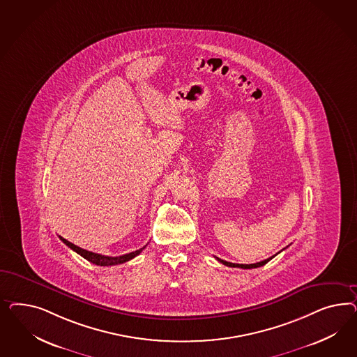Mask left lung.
Wrapping results in <instances>:
<instances>
[{
    "label": "left lung",
    "instance_id": "left-lung-1",
    "mask_svg": "<svg viewBox=\"0 0 357 357\" xmlns=\"http://www.w3.org/2000/svg\"><path fill=\"white\" fill-rule=\"evenodd\" d=\"M275 257H276V255L271 257L268 259L261 260V261H258V263H254V264H236V263H230V261L220 259V258H216V259L218 260L220 263H222V264L227 266V267H238V268H243V270H251V268H258V267H261V266L267 264V263H268L272 258H275Z\"/></svg>",
    "mask_w": 357,
    "mask_h": 357
}]
</instances>
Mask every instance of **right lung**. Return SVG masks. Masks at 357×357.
I'll list each match as a JSON object with an SVG mask.
<instances>
[{
	"label": "right lung",
	"instance_id": "right-lung-1",
	"mask_svg": "<svg viewBox=\"0 0 357 357\" xmlns=\"http://www.w3.org/2000/svg\"><path fill=\"white\" fill-rule=\"evenodd\" d=\"M60 237V236H59ZM60 239L64 242L65 245L69 248V249L76 251L77 254H79L82 258L91 261L93 264H97V266H116V264H121V263H126L128 260L133 259L135 257H137L140 254L142 250L145 249V246L142 249L136 250V251H132L130 254H124V255H120V257H106V255H100L97 252H91V251H87V250L81 249L76 245H73L72 242L66 241L65 238L60 237Z\"/></svg>",
	"mask_w": 357,
	"mask_h": 357
}]
</instances>
